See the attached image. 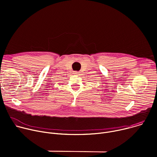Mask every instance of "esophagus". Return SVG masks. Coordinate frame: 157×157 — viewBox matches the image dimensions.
Segmentation results:
<instances>
[{
	"label": "esophagus",
	"instance_id": "obj_1",
	"mask_svg": "<svg viewBox=\"0 0 157 157\" xmlns=\"http://www.w3.org/2000/svg\"><path fill=\"white\" fill-rule=\"evenodd\" d=\"M74 74L76 75H78L79 74V72H78V71H75V72H74Z\"/></svg>",
	"mask_w": 157,
	"mask_h": 157
}]
</instances>
